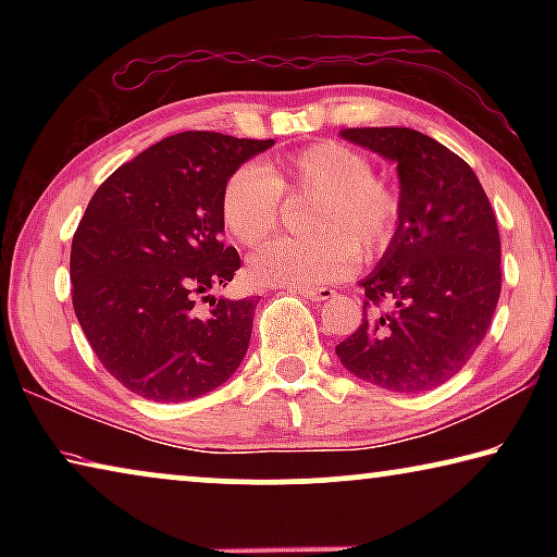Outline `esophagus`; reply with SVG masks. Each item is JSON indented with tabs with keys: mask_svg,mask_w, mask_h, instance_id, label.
Here are the masks:
<instances>
[{
	"mask_svg": "<svg viewBox=\"0 0 557 557\" xmlns=\"http://www.w3.org/2000/svg\"><path fill=\"white\" fill-rule=\"evenodd\" d=\"M295 292L305 299H309V301H326V299L334 297V289H329V287H319V289H314V287H295Z\"/></svg>",
	"mask_w": 557,
	"mask_h": 557,
	"instance_id": "1",
	"label": "esophagus"
}]
</instances>
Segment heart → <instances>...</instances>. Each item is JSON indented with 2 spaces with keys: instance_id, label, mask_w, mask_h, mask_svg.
Wrapping results in <instances>:
<instances>
[{
  "instance_id": "heart-1",
  "label": "heart",
  "mask_w": 557,
  "mask_h": 557,
  "mask_svg": "<svg viewBox=\"0 0 557 557\" xmlns=\"http://www.w3.org/2000/svg\"><path fill=\"white\" fill-rule=\"evenodd\" d=\"M282 188L317 196L309 238H280L250 260V275L265 285L312 287L346 277L356 253L371 260L388 248L400 221V196L375 178L373 162L342 143L299 149L275 166L243 164L228 176L221 213L235 240L256 248L275 233Z\"/></svg>"
}]
</instances>
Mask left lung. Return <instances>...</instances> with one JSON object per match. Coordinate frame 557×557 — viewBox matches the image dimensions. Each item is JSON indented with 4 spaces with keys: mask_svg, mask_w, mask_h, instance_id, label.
<instances>
[{
    "mask_svg": "<svg viewBox=\"0 0 557 557\" xmlns=\"http://www.w3.org/2000/svg\"><path fill=\"white\" fill-rule=\"evenodd\" d=\"M346 143L398 169L400 221L366 289L361 326L336 346L344 369L393 393L432 391L461 371L502 295V240L465 159L410 127H351Z\"/></svg>",
    "mask_w": 557,
    "mask_h": 557,
    "instance_id": "obj_1",
    "label": "left lung"
}]
</instances>
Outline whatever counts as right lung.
Masks as SVG:
<instances>
[{"label":"right lung","instance_id":"right-lung-1","mask_svg":"<svg viewBox=\"0 0 557 557\" xmlns=\"http://www.w3.org/2000/svg\"><path fill=\"white\" fill-rule=\"evenodd\" d=\"M275 139L182 132L92 194L71 245L73 309L110 375L154 403L211 393L238 371L258 297L215 299L240 268L223 245V186ZM203 296L212 312L193 305Z\"/></svg>","mask_w":557,"mask_h":557}]
</instances>
